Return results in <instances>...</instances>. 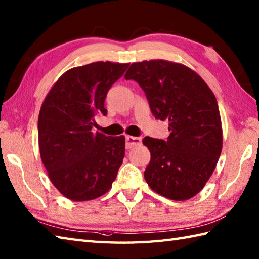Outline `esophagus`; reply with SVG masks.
<instances>
[{"label":"esophagus","instance_id":"esophagus-1","mask_svg":"<svg viewBox=\"0 0 259 259\" xmlns=\"http://www.w3.org/2000/svg\"><path fill=\"white\" fill-rule=\"evenodd\" d=\"M141 144V139L138 137H133V136H125V147L126 149H131L136 146H139Z\"/></svg>","mask_w":259,"mask_h":259}]
</instances>
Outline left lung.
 Segmentation results:
<instances>
[{
  "label": "left lung",
  "instance_id": "8db88e82",
  "mask_svg": "<svg viewBox=\"0 0 259 259\" xmlns=\"http://www.w3.org/2000/svg\"><path fill=\"white\" fill-rule=\"evenodd\" d=\"M124 79L141 87L156 119L169 121L166 140H142L151 155L147 184L172 200L194 197L210 178L222 152L216 97L191 69L164 60L133 63Z\"/></svg>",
  "mask_w": 259,
  "mask_h": 259
}]
</instances>
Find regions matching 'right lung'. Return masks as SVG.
I'll return each mask as SVG.
<instances>
[{"mask_svg":"<svg viewBox=\"0 0 259 259\" xmlns=\"http://www.w3.org/2000/svg\"><path fill=\"white\" fill-rule=\"evenodd\" d=\"M128 63L95 62L60 76L37 120L42 162L54 187L68 199H96L111 188L124 157V137L93 133L97 114Z\"/></svg>","mask_w":259,"mask_h":259,"instance_id":"right-lung-1","label":"right lung"}]
</instances>
